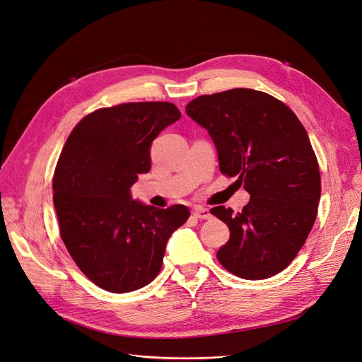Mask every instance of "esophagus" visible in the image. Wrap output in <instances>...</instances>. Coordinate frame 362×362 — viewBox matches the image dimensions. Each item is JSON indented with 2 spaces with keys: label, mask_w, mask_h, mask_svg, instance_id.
<instances>
[{
  "label": "esophagus",
  "mask_w": 362,
  "mask_h": 362,
  "mask_svg": "<svg viewBox=\"0 0 362 362\" xmlns=\"http://www.w3.org/2000/svg\"><path fill=\"white\" fill-rule=\"evenodd\" d=\"M193 216L196 218H199V221H206V218L211 217V213L208 208H204V206H194L193 208Z\"/></svg>",
  "instance_id": "obj_1"
}]
</instances>
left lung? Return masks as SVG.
<instances>
[{
	"mask_svg": "<svg viewBox=\"0 0 362 362\" xmlns=\"http://www.w3.org/2000/svg\"><path fill=\"white\" fill-rule=\"evenodd\" d=\"M185 112L210 134L221 172L238 177L250 194L238 213L211 208L231 233L217 250L218 262L243 279L276 275L303 246L320 201L319 163L306 129L286 104L252 89L198 96Z\"/></svg>",
	"mask_w": 362,
	"mask_h": 362,
	"instance_id": "8db88e82",
	"label": "left lung"
}]
</instances>
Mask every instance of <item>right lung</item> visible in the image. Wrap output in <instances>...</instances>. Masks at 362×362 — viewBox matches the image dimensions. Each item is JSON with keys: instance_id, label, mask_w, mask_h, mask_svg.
<instances>
[{"instance_id": "add662e5", "label": "right lung", "mask_w": 362, "mask_h": 362, "mask_svg": "<svg viewBox=\"0 0 362 362\" xmlns=\"http://www.w3.org/2000/svg\"><path fill=\"white\" fill-rule=\"evenodd\" d=\"M181 117L170 103L100 108L72 129L54 172V206L71 257L98 287L139 290L154 279L185 205L156 208L131 196L151 169V145Z\"/></svg>"}]
</instances>
